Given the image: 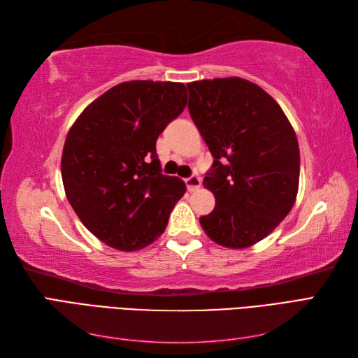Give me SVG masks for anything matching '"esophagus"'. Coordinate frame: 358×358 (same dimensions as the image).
Segmentation results:
<instances>
[{"label": "esophagus", "instance_id": "34e87169", "mask_svg": "<svg viewBox=\"0 0 358 358\" xmlns=\"http://www.w3.org/2000/svg\"><path fill=\"white\" fill-rule=\"evenodd\" d=\"M185 183H187L188 191H196V189H199L201 187V178L191 176V178L185 179Z\"/></svg>", "mask_w": 358, "mask_h": 358}]
</instances>
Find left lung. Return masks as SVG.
Instances as JSON below:
<instances>
[{"mask_svg":"<svg viewBox=\"0 0 358 358\" xmlns=\"http://www.w3.org/2000/svg\"><path fill=\"white\" fill-rule=\"evenodd\" d=\"M187 88L189 115L213 157L203 185L216 204L200 224L221 246H252L294 206L300 175L294 129L272 96L249 80H197Z\"/></svg>","mask_w":358,"mask_h":358,"instance_id":"left-lung-1","label":"left lung"}]
</instances>
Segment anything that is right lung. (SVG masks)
I'll use <instances>...</instances> for the list:
<instances>
[{
	"label": "right lung",
	"instance_id": "1",
	"mask_svg": "<svg viewBox=\"0 0 358 358\" xmlns=\"http://www.w3.org/2000/svg\"><path fill=\"white\" fill-rule=\"evenodd\" d=\"M187 103L183 83L124 82L70 128L61 159L64 189L82 224L107 246L137 251L164 233L187 187L162 175L155 145Z\"/></svg>",
	"mask_w": 358,
	"mask_h": 358
}]
</instances>
